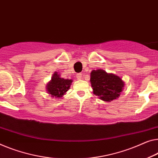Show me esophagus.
Returning <instances> with one entry per match:
<instances>
[{
	"mask_svg": "<svg viewBox=\"0 0 158 158\" xmlns=\"http://www.w3.org/2000/svg\"><path fill=\"white\" fill-rule=\"evenodd\" d=\"M77 77L78 79H82V74L81 73H79V74H77Z\"/></svg>",
	"mask_w": 158,
	"mask_h": 158,
	"instance_id": "34e87169",
	"label": "esophagus"
}]
</instances>
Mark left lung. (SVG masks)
Wrapping results in <instances>:
<instances>
[{
	"label": "left lung",
	"instance_id": "obj_1",
	"mask_svg": "<svg viewBox=\"0 0 158 158\" xmlns=\"http://www.w3.org/2000/svg\"><path fill=\"white\" fill-rule=\"evenodd\" d=\"M90 81L94 94L105 102H111L118 98L124 86V82L121 77L114 74H108L100 69L91 72Z\"/></svg>",
	"mask_w": 158,
	"mask_h": 158
}]
</instances>
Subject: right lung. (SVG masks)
<instances>
[{"label": "right lung", "instance_id": "right-lung-1", "mask_svg": "<svg viewBox=\"0 0 158 158\" xmlns=\"http://www.w3.org/2000/svg\"><path fill=\"white\" fill-rule=\"evenodd\" d=\"M72 83V79L62 78L57 72H55L51 81L47 84V91L52 97L55 96V98H60L69 90Z\"/></svg>", "mask_w": 158, "mask_h": 158}]
</instances>
